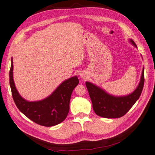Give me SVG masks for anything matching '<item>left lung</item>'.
<instances>
[{"instance_id":"obj_1","label":"left lung","mask_w":155,"mask_h":155,"mask_svg":"<svg viewBox=\"0 0 155 155\" xmlns=\"http://www.w3.org/2000/svg\"><path fill=\"white\" fill-rule=\"evenodd\" d=\"M129 42L137 48L132 39ZM144 67H143L137 87L131 94L125 96H114L104 89L90 82L86 81V86L92 102L93 109L96 114L106 118H118L124 116L131 109L140 96L144 83Z\"/></svg>"}]
</instances>
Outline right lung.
<instances>
[{"label": "right lung", "mask_w": 155, "mask_h": 155, "mask_svg": "<svg viewBox=\"0 0 155 155\" xmlns=\"http://www.w3.org/2000/svg\"><path fill=\"white\" fill-rule=\"evenodd\" d=\"M13 61L11 58L9 83L13 100L18 109L30 120L45 127H52L62 122L69 113L73 90L79 84L77 76L61 83L52 94L39 101L30 102L18 93L13 79Z\"/></svg>", "instance_id": "obj_1"}]
</instances>
